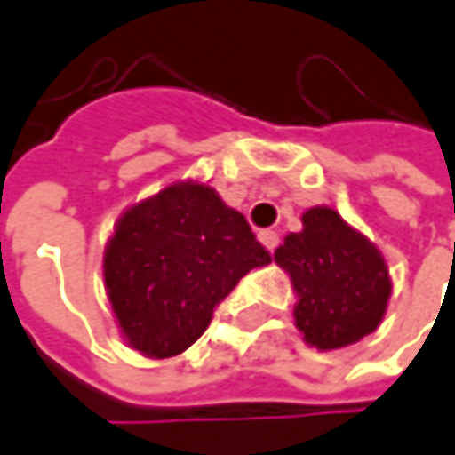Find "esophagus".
<instances>
[{"label":"esophagus","mask_w":455,"mask_h":455,"mask_svg":"<svg viewBox=\"0 0 455 455\" xmlns=\"http://www.w3.org/2000/svg\"><path fill=\"white\" fill-rule=\"evenodd\" d=\"M259 242H262L269 251H275L277 244H280V234H277V231H269V228H262V231H259Z\"/></svg>","instance_id":"obj_1"}]
</instances>
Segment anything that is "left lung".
<instances>
[{
	"instance_id": "left-lung-1",
	"label": "left lung",
	"mask_w": 455,
	"mask_h": 455,
	"mask_svg": "<svg viewBox=\"0 0 455 455\" xmlns=\"http://www.w3.org/2000/svg\"><path fill=\"white\" fill-rule=\"evenodd\" d=\"M275 262L290 275L295 326L318 351L362 341L382 323L392 280L385 257L339 211L307 208L303 231L287 234Z\"/></svg>"
}]
</instances>
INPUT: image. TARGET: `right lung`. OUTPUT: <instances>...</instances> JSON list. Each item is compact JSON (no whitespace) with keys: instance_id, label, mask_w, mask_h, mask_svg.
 <instances>
[{"instance_id":"add662e5","label":"right lung","mask_w":455,"mask_h":455,"mask_svg":"<svg viewBox=\"0 0 455 455\" xmlns=\"http://www.w3.org/2000/svg\"><path fill=\"white\" fill-rule=\"evenodd\" d=\"M269 265L247 219L206 183H172L129 206L104 249V285L132 348L183 354L213 307L254 267Z\"/></svg>"}]
</instances>
